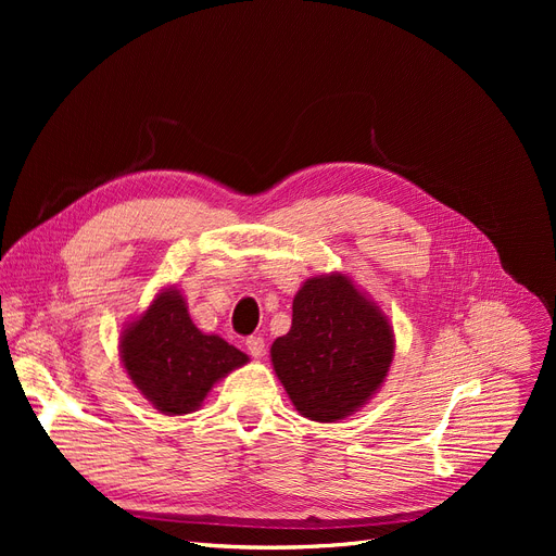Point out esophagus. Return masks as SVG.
Wrapping results in <instances>:
<instances>
[{
  "label": "esophagus",
  "instance_id": "34e87169",
  "mask_svg": "<svg viewBox=\"0 0 556 556\" xmlns=\"http://www.w3.org/2000/svg\"><path fill=\"white\" fill-rule=\"evenodd\" d=\"M245 346H248L250 356H254V358L266 356V340H263L261 336H250V338L245 340Z\"/></svg>",
  "mask_w": 556,
  "mask_h": 556
}]
</instances>
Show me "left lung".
<instances>
[{
    "mask_svg": "<svg viewBox=\"0 0 556 556\" xmlns=\"http://www.w3.org/2000/svg\"><path fill=\"white\" fill-rule=\"evenodd\" d=\"M270 358L295 410L331 424L361 410L383 386L394 333L352 279L331 273L298 290L293 327L273 342Z\"/></svg>",
    "mask_w": 556,
    "mask_h": 556,
    "instance_id": "8db88e82",
    "label": "left lung"
}]
</instances>
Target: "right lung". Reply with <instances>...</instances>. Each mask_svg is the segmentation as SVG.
<instances>
[{
    "mask_svg": "<svg viewBox=\"0 0 556 556\" xmlns=\"http://www.w3.org/2000/svg\"><path fill=\"white\" fill-rule=\"evenodd\" d=\"M119 354L135 388L162 415H189L231 369L250 358L220 336L202 333L175 286L122 331Z\"/></svg>",
    "mask_w": 556,
    "mask_h": 556,
    "instance_id": "add662e5",
    "label": "right lung"
}]
</instances>
